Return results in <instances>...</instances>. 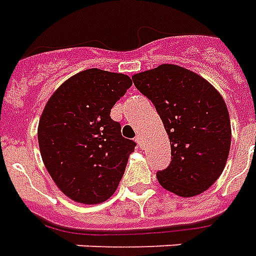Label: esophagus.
Instances as JSON below:
<instances>
[{"label": "esophagus", "instance_id": "obj_1", "mask_svg": "<svg viewBox=\"0 0 256 256\" xmlns=\"http://www.w3.org/2000/svg\"><path fill=\"white\" fill-rule=\"evenodd\" d=\"M136 142L138 144V146L141 148V149L145 148V142H144V138L141 137V136H137V138H136Z\"/></svg>", "mask_w": 256, "mask_h": 256}]
</instances>
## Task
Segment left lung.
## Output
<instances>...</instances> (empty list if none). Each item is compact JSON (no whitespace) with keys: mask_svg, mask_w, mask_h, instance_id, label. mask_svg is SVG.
I'll list each match as a JSON object with an SVG mask.
<instances>
[{"mask_svg":"<svg viewBox=\"0 0 256 256\" xmlns=\"http://www.w3.org/2000/svg\"><path fill=\"white\" fill-rule=\"evenodd\" d=\"M171 142V164L157 172L166 190L183 198L202 194L222 174L230 149V119L222 96L194 72L162 64L134 74Z\"/></svg>","mask_w":256,"mask_h":256,"instance_id":"8db88e82","label":"left lung"}]
</instances>
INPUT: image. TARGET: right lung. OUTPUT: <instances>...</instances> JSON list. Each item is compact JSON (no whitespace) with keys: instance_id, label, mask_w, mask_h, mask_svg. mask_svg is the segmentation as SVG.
Here are the masks:
<instances>
[{"instance_id":"right-lung-1","label":"right lung","mask_w":256,"mask_h":256,"mask_svg":"<svg viewBox=\"0 0 256 256\" xmlns=\"http://www.w3.org/2000/svg\"><path fill=\"white\" fill-rule=\"evenodd\" d=\"M133 81L123 73L86 69L62 82L38 126L42 160L68 198L94 205L108 200L136 142L123 138L111 108Z\"/></svg>"}]
</instances>
